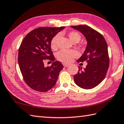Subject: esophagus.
I'll use <instances>...</instances> for the list:
<instances>
[{
    "mask_svg": "<svg viewBox=\"0 0 124 124\" xmlns=\"http://www.w3.org/2000/svg\"><path fill=\"white\" fill-rule=\"evenodd\" d=\"M63 65L64 66V67H69V65H70V64H66V63H63Z\"/></svg>",
    "mask_w": 124,
    "mask_h": 124,
    "instance_id": "1",
    "label": "esophagus"
}]
</instances>
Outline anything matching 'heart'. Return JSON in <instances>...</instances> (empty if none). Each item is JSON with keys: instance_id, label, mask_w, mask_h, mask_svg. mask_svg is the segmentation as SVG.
I'll return each mask as SVG.
<instances>
[{"instance_id": "obj_1", "label": "heart", "mask_w": 124, "mask_h": 124, "mask_svg": "<svg viewBox=\"0 0 124 124\" xmlns=\"http://www.w3.org/2000/svg\"><path fill=\"white\" fill-rule=\"evenodd\" d=\"M69 39L73 43H78L81 39V35L77 31H71L67 33ZM60 39V35L57 34L54 36L51 41V47L53 50H56L57 43ZM78 56V53L74 50L60 51L56 54V58L59 61L64 63H70L73 58Z\"/></svg>"}]
</instances>
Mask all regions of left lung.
<instances>
[{
    "label": "left lung",
    "instance_id": "left-lung-1",
    "mask_svg": "<svg viewBox=\"0 0 124 124\" xmlns=\"http://www.w3.org/2000/svg\"><path fill=\"white\" fill-rule=\"evenodd\" d=\"M85 37L87 45L85 52L77 62L87 61L84 70L79 67L78 72L74 76V81L79 87L90 89L96 87L104 79L109 65L107 44L98 31L86 25L71 26Z\"/></svg>",
    "mask_w": 124,
    "mask_h": 124
}]
</instances>
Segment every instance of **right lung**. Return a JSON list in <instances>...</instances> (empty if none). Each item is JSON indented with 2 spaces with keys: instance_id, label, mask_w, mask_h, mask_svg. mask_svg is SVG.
I'll list each match as a JSON object with an SVG mask.
<instances>
[{
  "instance_id": "add662e5",
  "label": "right lung",
  "mask_w": 124,
  "mask_h": 124,
  "mask_svg": "<svg viewBox=\"0 0 124 124\" xmlns=\"http://www.w3.org/2000/svg\"><path fill=\"white\" fill-rule=\"evenodd\" d=\"M65 27H39L28 33L22 41L18 50L20 70L26 83L33 90L46 92L55 85L63 66L54 61L51 41ZM53 61L50 67H45L44 62Z\"/></svg>"
}]
</instances>
